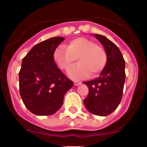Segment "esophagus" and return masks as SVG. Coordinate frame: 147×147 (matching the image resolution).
Here are the masks:
<instances>
[{
  "instance_id": "obj_1",
  "label": "esophagus",
  "mask_w": 147,
  "mask_h": 147,
  "mask_svg": "<svg viewBox=\"0 0 147 147\" xmlns=\"http://www.w3.org/2000/svg\"><path fill=\"white\" fill-rule=\"evenodd\" d=\"M74 83L75 86H77V85H81V82H79V81H74Z\"/></svg>"
}]
</instances>
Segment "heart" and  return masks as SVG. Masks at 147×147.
<instances>
[{"label": "heart", "instance_id": "1", "mask_svg": "<svg viewBox=\"0 0 147 147\" xmlns=\"http://www.w3.org/2000/svg\"><path fill=\"white\" fill-rule=\"evenodd\" d=\"M77 59L78 64L67 71L74 80H81L88 76L99 74L107 64V56L105 49L86 37H77L59 46L53 53V60L59 68L67 70Z\"/></svg>", "mask_w": 147, "mask_h": 147}]
</instances>
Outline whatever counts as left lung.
Returning a JSON list of instances; mask_svg holds the SVG:
<instances>
[{
	"mask_svg": "<svg viewBox=\"0 0 147 147\" xmlns=\"http://www.w3.org/2000/svg\"><path fill=\"white\" fill-rule=\"evenodd\" d=\"M103 45L107 61L99 76L84 82L89 93L84 105L90 113L100 116L112 113L120 104L125 82V61L119 48L109 39L93 35Z\"/></svg>",
	"mask_w": 147,
	"mask_h": 147,
	"instance_id": "8db88e82",
	"label": "left lung"
}]
</instances>
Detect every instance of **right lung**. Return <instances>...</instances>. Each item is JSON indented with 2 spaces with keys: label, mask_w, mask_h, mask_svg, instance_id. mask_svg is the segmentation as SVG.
I'll return each mask as SVG.
<instances>
[{
  "label": "right lung",
  "mask_w": 147,
  "mask_h": 147,
  "mask_svg": "<svg viewBox=\"0 0 147 147\" xmlns=\"http://www.w3.org/2000/svg\"><path fill=\"white\" fill-rule=\"evenodd\" d=\"M64 37H56L35 45L22 60L19 88L23 102L37 115L55 113L74 83L57 67L53 53Z\"/></svg>",
  "instance_id": "obj_1"
}]
</instances>
